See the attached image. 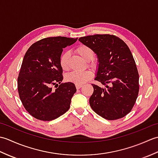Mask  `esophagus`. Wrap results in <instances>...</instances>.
Returning <instances> with one entry per match:
<instances>
[{
  "mask_svg": "<svg viewBox=\"0 0 158 158\" xmlns=\"http://www.w3.org/2000/svg\"><path fill=\"white\" fill-rule=\"evenodd\" d=\"M75 86H76V88L77 89H79L81 88L83 85H75Z\"/></svg>",
  "mask_w": 158,
  "mask_h": 158,
  "instance_id": "obj_1",
  "label": "esophagus"
}]
</instances>
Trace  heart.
I'll return each mask as SVG.
<instances>
[{"label":"heart","instance_id":"1","mask_svg":"<svg viewBox=\"0 0 158 158\" xmlns=\"http://www.w3.org/2000/svg\"><path fill=\"white\" fill-rule=\"evenodd\" d=\"M77 54L88 62V66L92 69H96L98 68V62L94 59L95 53L93 49L85 45H80L75 49ZM69 58L70 52L66 51L63 52L60 57L59 63L61 68L64 70H68L69 69ZM92 77V73L90 70H84V71H73L69 73L66 76V80L67 81L75 83L76 85H82L87 82Z\"/></svg>","mask_w":158,"mask_h":158}]
</instances>
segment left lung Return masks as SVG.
Segmentation results:
<instances>
[{"label":"left lung","instance_id":"left-lung-1","mask_svg":"<svg viewBox=\"0 0 158 158\" xmlns=\"http://www.w3.org/2000/svg\"><path fill=\"white\" fill-rule=\"evenodd\" d=\"M79 41L98 56L95 80L106 87L92 84L91 108L108 120L125 117L132 109L139 92V72L128 46L117 36L108 34L83 36Z\"/></svg>","mask_w":158,"mask_h":158}]
</instances>
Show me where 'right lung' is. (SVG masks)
Wrapping results in <instances>:
<instances>
[{
	"label": "right lung",
	"instance_id": "1",
	"mask_svg": "<svg viewBox=\"0 0 158 158\" xmlns=\"http://www.w3.org/2000/svg\"><path fill=\"white\" fill-rule=\"evenodd\" d=\"M77 41L65 36L45 38L33 43L25 53L18 90L23 107L35 118L52 121L69 109L77 89L73 83H61L63 70L59 60L63 49ZM52 85L56 86L55 90Z\"/></svg>",
	"mask_w": 158,
	"mask_h": 158
}]
</instances>
